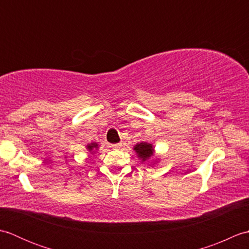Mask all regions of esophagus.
I'll return each instance as SVG.
<instances>
[{
	"instance_id": "obj_1",
	"label": "esophagus",
	"mask_w": 249,
	"mask_h": 249,
	"mask_svg": "<svg viewBox=\"0 0 249 249\" xmlns=\"http://www.w3.org/2000/svg\"><path fill=\"white\" fill-rule=\"evenodd\" d=\"M110 147H112L113 150H119V149H121L122 147V144L121 143H116V144H111L110 145Z\"/></svg>"
}]
</instances>
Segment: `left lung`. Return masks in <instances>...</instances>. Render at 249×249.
Returning a JSON list of instances; mask_svg holds the SVG:
<instances>
[{"label": "left lung", "mask_w": 249, "mask_h": 249, "mask_svg": "<svg viewBox=\"0 0 249 249\" xmlns=\"http://www.w3.org/2000/svg\"><path fill=\"white\" fill-rule=\"evenodd\" d=\"M134 150L137 153V156L142 161H145L146 160L151 158L153 156V152H154L152 144L147 143V142H140V143L136 144Z\"/></svg>", "instance_id": "obj_1"}]
</instances>
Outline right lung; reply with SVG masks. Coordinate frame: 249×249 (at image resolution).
Here are the masks:
<instances>
[{
  "label": "right lung",
  "mask_w": 249,
  "mask_h": 249,
  "mask_svg": "<svg viewBox=\"0 0 249 249\" xmlns=\"http://www.w3.org/2000/svg\"><path fill=\"white\" fill-rule=\"evenodd\" d=\"M97 147H98V144H97V143H91V144H89V145L87 146V149H88L89 152H94V150H97Z\"/></svg>",
  "instance_id": "right-lung-1"
}]
</instances>
